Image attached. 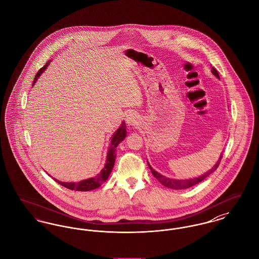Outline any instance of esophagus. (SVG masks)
<instances>
[{
    "label": "esophagus",
    "instance_id": "34e87169",
    "mask_svg": "<svg viewBox=\"0 0 259 259\" xmlns=\"http://www.w3.org/2000/svg\"><path fill=\"white\" fill-rule=\"evenodd\" d=\"M125 121H126L127 125H136V124H138V115L136 113H130L128 115H126Z\"/></svg>",
    "mask_w": 259,
    "mask_h": 259
}]
</instances>
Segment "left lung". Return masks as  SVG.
Returning a JSON list of instances; mask_svg holds the SVG:
<instances>
[{
    "label": "left lung",
    "instance_id": "1",
    "mask_svg": "<svg viewBox=\"0 0 259 259\" xmlns=\"http://www.w3.org/2000/svg\"><path fill=\"white\" fill-rule=\"evenodd\" d=\"M211 71H212V73H213L217 78H220L219 73H218V71H217L216 69H214V68H212ZM221 159H222V154L220 155L219 160H218L217 163L213 166L212 169H210L209 171H207L206 172H204L203 175H201V176H199V177H197V178H192V179H189V180H175V179L167 178V177H165V176H163V175L156 172L155 170H153L152 167L149 165V163H148V162H147V163H148V166H149V168H150V170H151V172H152V175L155 177L156 179H157L164 187L169 188V189H172V190H185V189H189V188L192 187V186H195V185L199 184L200 182H202L203 180H205L209 175H211L212 172H214V171L218 168V166H219V164H220V162H221Z\"/></svg>",
    "mask_w": 259,
    "mask_h": 259
}]
</instances>
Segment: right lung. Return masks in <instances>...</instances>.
<instances>
[{"label":"right lung","mask_w":259,"mask_h":259,"mask_svg":"<svg viewBox=\"0 0 259 259\" xmlns=\"http://www.w3.org/2000/svg\"><path fill=\"white\" fill-rule=\"evenodd\" d=\"M49 63H50V61L42 69L38 70V72L35 75L33 84L37 81L39 76L43 73V71L47 69ZM125 137H126V130H125V123L123 121V122H121L120 127L115 132V134L111 138V142L109 145V150H108L105 166L101 170V172H99L97 176L80 181L78 183H64V182H60L54 178H53V180H55L58 184H60L61 186L67 188L69 190H77V191H89V190H95V189L101 187V185L108 180L110 174L113 170L115 160H116L117 146L119 145V143H121Z\"/></svg>","instance_id":"right-lung-1"}]
</instances>
